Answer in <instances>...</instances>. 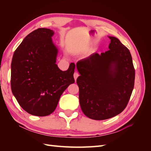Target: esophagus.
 <instances>
[{
	"label": "esophagus",
	"mask_w": 151,
	"mask_h": 151,
	"mask_svg": "<svg viewBox=\"0 0 151 151\" xmlns=\"http://www.w3.org/2000/svg\"><path fill=\"white\" fill-rule=\"evenodd\" d=\"M79 74H78V73H77V72H75L74 73V79H75V81H76V80H77V77H79Z\"/></svg>",
	"instance_id": "obj_1"
}]
</instances>
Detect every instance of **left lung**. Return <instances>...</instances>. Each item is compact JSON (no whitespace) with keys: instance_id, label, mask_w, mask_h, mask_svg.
<instances>
[{"instance_id":"8db88e82","label":"left lung","mask_w":151,"mask_h":151,"mask_svg":"<svg viewBox=\"0 0 151 151\" xmlns=\"http://www.w3.org/2000/svg\"><path fill=\"white\" fill-rule=\"evenodd\" d=\"M108 51L77 62L82 111L91 119L103 120L122 113L129 101L135 82V68L129 50L109 36Z\"/></svg>"}]
</instances>
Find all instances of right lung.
Listing matches in <instances>:
<instances>
[{
	"label": "right lung",
	"mask_w": 151,
	"mask_h": 151,
	"mask_svg": "<svg viewBox=\"0 0 151 151\" xmlns=\"http://www.w3.org/2000/svg\"><path fill=\"white\" fill-rule=\"evenodd\" d=\"M53 34L47 28L32 31L12 57V94L22 108L35 116L52 113L63 91L75 83L74 63L66 71L59 69L56 64L58 49L52 42Z\"/></svg>",
	"instance_id": "1"
}]
</instances>
